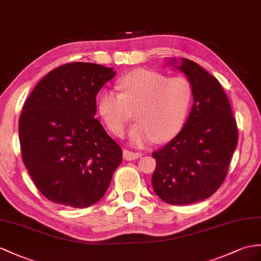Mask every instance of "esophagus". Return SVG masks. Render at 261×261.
I'll return each instance as SVG.
<instances>
[{"label":"esophagus","instance_id":"obj_1","mask_svg":"<svg viewBox=\"0 0 261 261\" xmlns=\"http://www.w3.org/2000/svg\"><path fill=\"white\" fill-rule=\"evenodd\" d=\"M123 157H124V160H126V161H134V160H137V158H139V157H142V154H141V152H137V151H132V150H128V149H124Z\"/></svg>","mask_w":261,"mask_h":261}]
</instances>
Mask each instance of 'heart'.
I'll return each instance as SVG.
<instances>
[{
  "label": "heart",
  "instance_id": "obj_1",
  "mask_svg": "<svg viewBox=\"0 0 261 261\" xmlns=\"http://www.w3.org/2000/svg\"><path fill=\"white\" fill-rule=\"evenodd\" d=\"M117 87L122 93L105 91L97 103L99 116L113 135H123L134 111L137 123L128 137L135 145L155 138L166 142L182 129L194 100L193 85L186 77L136 69L120 79Z\"/></svg>",
  "mask_w": 261,
  "mask_h": 261
}]
</instances>
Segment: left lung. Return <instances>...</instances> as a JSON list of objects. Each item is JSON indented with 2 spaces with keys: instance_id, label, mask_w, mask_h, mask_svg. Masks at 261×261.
I'll return each mask as SVG.
<instances>
[{
  "instance_id": "left-lung-1",
  "label": "left lung",
  "mask_w": 261,
  "mask_h": 261,
  "mask_svg": "<svg viewBox=\"0 0 261 261\" xmlns=\"http://www.w3.org/2000/svg\"><path fill=\"white\" fill-rule=\"evenodd\" d=\"M178 68L192 83L194 104L178 135L152 152V188L170 205H189L211 197L224 182L238 142L236 119L217 79L197 63L181 59Z\"/></svg>"
}]
</instances>
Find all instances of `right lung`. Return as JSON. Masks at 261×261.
Instances as JSON below:
<instances>
[{
    "label": "right lung",
    "instance_id": "add662e5",
    "mask_svg": "<svg viewBox=\"0 0 261 261\" xmlns=\"http://www.w3.org/2000/svg\"><path fill=\"white\" fill-rule=\"evenodd\" d=\"M115 74L93 63L64 64L25 101L18 122L23 163L48 200L86 208L109 188L123 151L95 114L97 93Z\"/></svg>",
    "mask_w": 261,
    "mask_h": 261
}]
</instances>
